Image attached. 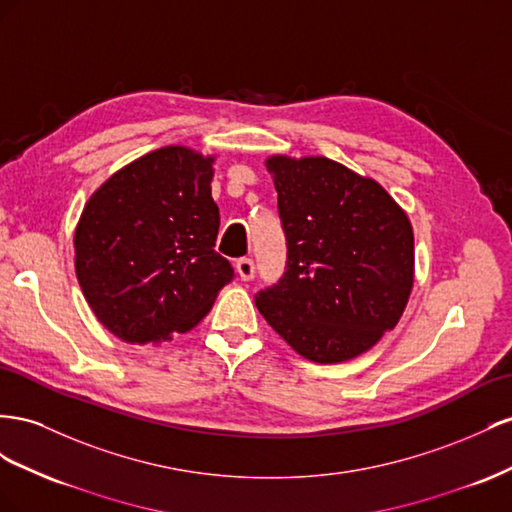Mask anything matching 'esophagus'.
Here are the masks:
<instances>
[{
  "label": "esophagus",
  "mask_w": 512,
  "mask_h": 512,
  "mask_svg": "<svg viewBox=\"0 0 512 512\" xmlns=\"http://www.w3.org/2000/svg\"><path fill=\"white\" fill-rule=\"evenodd\" d=\"M236 270L242 281H253L255 279V261L251 257H242L236 261Z\"/></svg>",
  "instance_id": "esophagus-1"
}]
</instances>
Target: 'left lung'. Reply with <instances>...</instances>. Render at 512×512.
<instances>
[{
    "instance_id": "left-lung-1",
    "label": "left lung",
    "mask_w": 512,
    "mask_h": 512,
    "mask_svg": "<svg viewBox=\"0 0 512 512\" xmlns=\"http://www.w3.org/2000/svg\"><path fill=\"white\" fill-rule=\"evenodd\" d=\"M285 272L259 289L268 324L304 358L345 362L397 326L414 283V233L382 186L324 156L268 160Z\"/></svg>"
}]
</instances>
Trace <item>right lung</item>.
<instances>
[{"instance_id":"add662e5","label":"right lung","mask_w":512,"mask_h":512,"mask_svg":"<svg viewBox=\"0 0 512 512\" xmlns=\"http://www.w3.org/2000/svg\"><path fill=\"white\" fill-rule=\"evenodd\" d=\"M212 158L182 145L141 156L87 201L75 266L98 321L126 343H160L206 317L236 279L214 251Z\"/></svg>"}]
</instances>
